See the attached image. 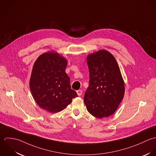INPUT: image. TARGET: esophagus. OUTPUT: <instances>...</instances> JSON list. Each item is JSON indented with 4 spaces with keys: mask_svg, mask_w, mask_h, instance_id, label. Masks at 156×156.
Returning <instances> with one entry per match:
<instances>
[{
    "mask_svg": "<svg viewBox=\"0 0 156 156\" xmlns=\"http://www.w3.org/2000/svg\"><path fill=\"white\" fill-rule=\"evenodd\" d=\"M76 93H77V94L78 96H81L82 94H83V91L81 90H78L76 91Z\"/></svg>",
    "mask_w": 156,
    "mask_h": 156,
    "instance_id": "1",
    "label": "esophagus"
}]
</instances>
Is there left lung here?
<instances>
[{
  "instance_id": "1",
  "label": "left lung",
  "mask_w": 156,
  "mask_h": 156,
  "mask_svg": "<svg viewBox=\"0 0 156 156\" xmlns=\"http://www.w3.org/2000/svg\"><path fill=\"white\" fill-rule=\"evenodd\" d=\"M87 62L90 80L84 94V104L94 117H108L116 111L124 96V82L119 66L106 50L89 54Z\"/></svg>"
}]
</instances>
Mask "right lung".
<instances>
[{
  "mask_svg": "<svg viewBox=\"0 0 156 156\" xmlns=\"http://www.w3.org/2000/svg\"><path fill=\"white\" fill-rule=\"evenodd\" d=\"M67 60L57 52L40 55L32 67L30 81L32 96L38 106L52 113L59 112L78 96L71 89L66 73Z\"/></svg>",
  "mask_w": 156,
  "mask_h": 156,
  "instance_id": "right-lung-1",
  "label": "right lung"
}]
</instances>
